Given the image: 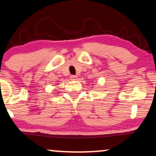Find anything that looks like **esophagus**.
<instances>
[{
	"instance_id": "34e87169",
	"label": "esophagus",
	"mask_w": 156,
	"mask_h": 156,
	"mask_svg": "<svg viewBox=\"0 0 156 156\" xmlns=\"http://www.w3.org/2000/svg\"><path fill=\"white\" fill-rule=\"evenodd\" d=\"M77 78H78V76H74V75H73V76H70V79H71V80H76Z\"/></svg>"
}]
</instances>
